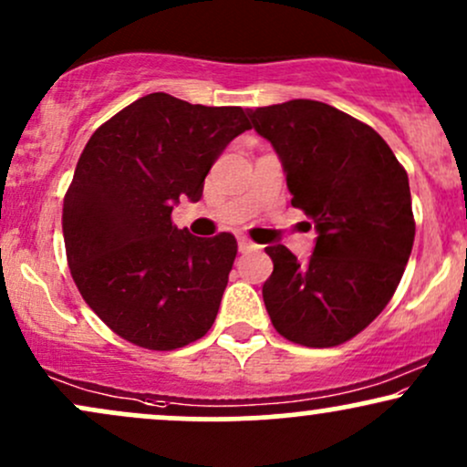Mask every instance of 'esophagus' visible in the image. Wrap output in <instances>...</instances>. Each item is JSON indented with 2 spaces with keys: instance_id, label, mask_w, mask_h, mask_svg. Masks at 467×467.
<instances>
[{
  "instance_id": "obj_1",
  "label": "esophagus",
  "mask_w": 467,
  "mask_h": 467,
  "mask_svg": "<svg viewBox=\"0 0 467 467\" xmlns=\"http://www.w3.org/2000/svg\"><path fill=\"white\" fill-rule=\"evenodd\" d=\"M256 245L252 244L250 239H245V237H239V252H250V250H254Z\"/></svg>"
}]
</instances>
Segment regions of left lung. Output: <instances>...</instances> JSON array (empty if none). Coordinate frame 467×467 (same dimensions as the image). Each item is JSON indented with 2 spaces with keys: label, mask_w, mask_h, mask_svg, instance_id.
I'll list each match as a JSON object with an SVG mask.
<instances>
[{
  "label": "left lung",
  "mask_w": 467,
  "mask_h": 467,
  "mask_svg": "<svg viewBox=\"0 0 467 467\" xmlns=\"http://www.w3.org/2000/svg\"><path fill=\"white\" fill-rule=\"evenodd\" d=\"M250 118L281 160L292 206L318 234L303 265L285 245L265 248L275 264L264 283L267 314L296 345H342L387 307L409 264V175L378 131L327 103L296 99Z\"/></svg>",
  "instance_id": "1"
}]
</instances>
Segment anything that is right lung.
I'll return each mask as SVG.
<instances>
[{
    "label": "right lung",
    "mask_w": 467,
    "mask_h": 467,
    "mask_svg": "<svg viewBox=\"0 0 467 467\" xmlns=\"http://www.w3.org/2000/svg\"><path fill=\"white\" fill-rule=\"evenodd\" d=\"M250 127L241 107L155 92L85 144L63 200L67 264L85 303L120 337L171 351L215 323L237 239L192 237L171 213L180 197L200 202L211 166Z\"/></svg>",
    "instance_id": "obj_1"
}]
</instances>
